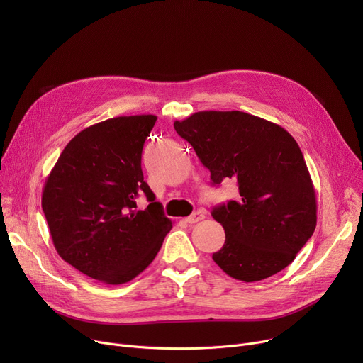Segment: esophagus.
Returning a JSON list of instances; mask_svg holds the SVG:
<instances>
[{
    "label": "esophagus",
    "mask_w": 363,
    "mask_h": 363,
    "mask_svg": "<svg viewBox=\"0 0 363 363\" xmlns=\"http://www.w3.org/2000/svg\"><path fill=\"white\" fill-rule=\"evenodd\" d=\"M203 219H204V213L199 211V212H194L191 216L185 218V222L189 223V225H193V223H197V222H200V220H203Z\"/></svg>",
    "instance_id": "1"
}]
</instances>
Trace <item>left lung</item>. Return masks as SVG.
I'll list each match as a JSON object with an SVG mask.
<instances>
[{"label": "left lung", "instance_id": "1", "mask_svg": "<svg viewBox=\"0 0 363 363\" xmlns=\"http://www.w3.org/2000/svg\"><path fill=\"white\" fill-rule=\"evenodd\" d=\"M174 126L213 184H238V201L212 212L225 230L215 263L244 282L287 268L316 228L315 188L296 140L279 125L237 110L197 111Z\"/></svg>", "mask_w": 363, "mask_h": 363}]
</instances>
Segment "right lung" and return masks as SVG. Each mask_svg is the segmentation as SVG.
<instances>
[{"instance_id":"add662e5","label":"right lung","mask_w":363,"mask_h":363,"mask_svg":"<svg viewBox=\"0 0 363 363\" xmlns=\"http://www.w3.org/2000/svg\"><path fill=\"white\" fill-rule=\"evenodd\" d=\"M156 121L137 114L88 126L69 141L44 184L43 211L57 253L108 285L140 275L172 228L141 169ZM141 192L150 201L145 211H136Z\"/></svg>"}]
</instances>
